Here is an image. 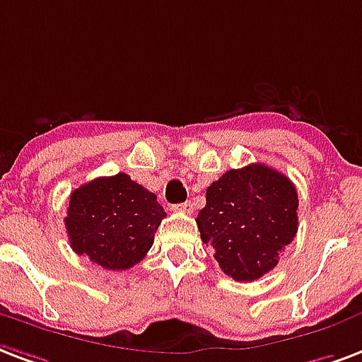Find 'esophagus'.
I'll return each mask as SVG.
<instances>
[{
    "mask_svg": "<svg viewBox=\"0 0 362 362\" xmlns=\"http://www.w3.org/2000/svg\"><path fill=\"white\" fill-rule=\"evenodd\" d=\"M175 211L192 212V203H180V205H175Z\"/></svg>",
    "mask_w": 362,
    "mask_h": 362,
    "instance_id": "obj_1",
    "label": "esophagus"
}]
</instances>
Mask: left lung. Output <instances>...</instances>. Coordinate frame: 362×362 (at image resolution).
I'll list each match as a JSON object with an SVG mask.
<instances>
[{
    "mask_svg": "<svg viewBox=\"0 0 362 362\" xmlns=\"http://www.w3.org/2000/svg\"><path fill=\"white\" fill-rule=\"evenodd\" d=\"M195 220L226 275L260 279L296 235V187L262 163L231 169L206 187V205Z\"/></svg>",
    "mask_w": 362,
    "mask_h": 362,
    "instance_id": "left-lung-1",
    "label": "left lung"
}]
</instances>
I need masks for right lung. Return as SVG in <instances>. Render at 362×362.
<instances>
[{
    "mask_svg": "<svg viewBox=\"0 0 362 362\" xmlns=\"http://www.w3.org/2000/svg\"><path fill=\"white\" fill-rule=\"evenodd\" d=\"M165 216L156 193L119 173L74 189L64 224L74 252L117 272L148 255Z\"/></svg>",
    "mask_w": 362,
    "mask_h": 362,
    "instance_id": "add662e5",
    "label": "right lung"
}]
</instances>
